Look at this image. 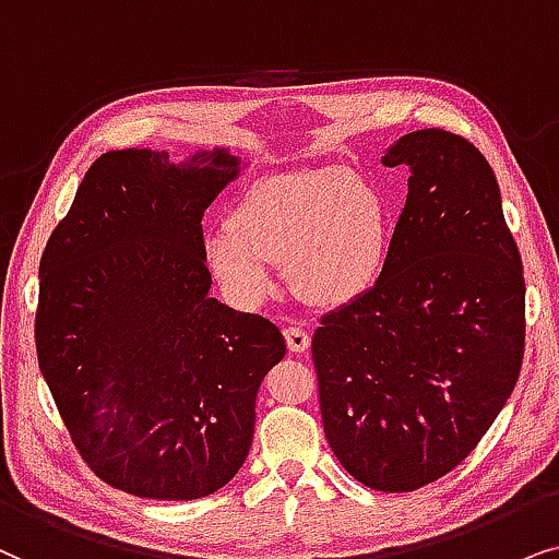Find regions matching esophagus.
Wrapping results in <instances>:
<instances>
[{
    "label": "esophagus",
    "instance_id": "1",
    "mask_svg": "<svg viewBox=\"0 0 559 559\" xmlns=\"http://www.w3.org/2000/svg\"><path fill=\"white\" fill-rule=\"evenodd\" d=\"M284 337H286V345H288V349H292V353H307L309 349V334L301 330V326H286L284 330Z\"/></svg>",
    "mask_w": 559,
    "mask_h": 559
}]
</instances>
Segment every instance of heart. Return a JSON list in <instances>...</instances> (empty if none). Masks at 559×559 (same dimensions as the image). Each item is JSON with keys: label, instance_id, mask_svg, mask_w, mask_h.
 Instances as JSON below:
<instances>
[{"label": "heart", "instance_id": "obj_1", "mask_svg": "<svg viewBox=\"0 0 559 559\" xmlns=\"http://www.w3.org/2000/svg\"><path fill=\"white\" fill-rule=\"evenodd\" d=\"M389 219L381 191L347 168L273 176L245 193L227 225L206 240V263L240 307L273 294V263L301 296L337 304L381 271Z\"/></svg>", "mask_w": 559, "mask_h": 559}]
</instances>
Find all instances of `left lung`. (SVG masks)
<instances>
[{"label":"left lung","mask_w":559,"mask_h":559,"mask_svg":"<svg viewBox=\"0 0 559 559\" xmlns=\"http://www.w3.org/2000/svg\"><path fill=\"white\" fill-rule=\"evenodd\" d=\"M408 170L383 271L311 340L326 442L373 490L457 467L496 421L524 357V267L501 191L471 140L429 128L383 155Z\"/></svg>","instance_id":"left-lung-1"}]
</instances>
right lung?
I'll list each match as a JSON object with an SVG mask.
<instances>
[{
	"mask_svg": "<svg viewBox=\"0 0 559 559\" xmlns=\"http://www.w3.org/2000/svg\"><path fill=\"white\" fill-rule=\"evenodd\" d=\"M240 174L229 151H111L94 160L40 258L35 347L96 478L193 501L227 486L255 396L286 342L265 317L210 299L202 219Z\"/></svg>",
	"mask_w": 559,
	"mask_h": 559,
	"instance_id": "add662e5",
	"label": "right lung"
}]
</instances>
